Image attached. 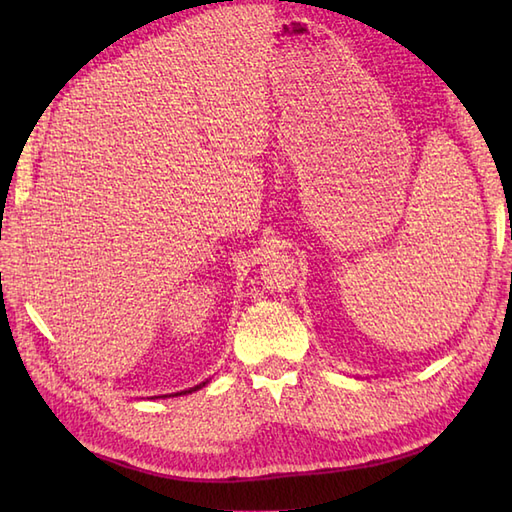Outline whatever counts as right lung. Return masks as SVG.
<instances>
[{
	"mask_svg": "<svg viewBox=\"0 0 512 512\" xmlns=\"http://www.w3.org/2000/svg\"><path fill=\"white\" fill-rule=\"evenodd\" d=\"M206 383H202V385H195V387H191V389H187V391H180V394H191V391H198L200 387H204ZM180 394H176V396H180Z\"/></svg>",
	"mask_w": 512,
	"mask_h": 512,
	"instance_id": "1",
	"label": "right lung"
}]
</instances>
